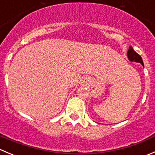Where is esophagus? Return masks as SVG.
Returning a JSON list of instances; mask_svg holds the SVG:
<instances>
[{"label":"esophagus","mask_w":155,"mask_h":155,"mask_svg":"<svg viewBox=\"0 0 155 155\" xmlns=\"http://www.w3.org/2000/svg\"><path fill=\"white\" fill-rule=\"evenodd\" d=\"M88 83H89V79H87V78H83L81 80V85H82V86H87Z\"/></svg>","instance_id":"esophagus-1"}]
</instances>
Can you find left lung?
Wrapping results in <instances>:
<instances>
[{"mask_svg": "<svg viewBox=\"0 0 155 155\" xmlns=\"http://www.w3.org/2000/svg\"><path fill=\"white\" fill-rule=\"evenodd\" d=\"M127 56H128V60H129V61L136 62V63H141V64L143 66V67H144V63H143V60H142V59H141V56H140V55H138L136 52L134 51V50H133L132 47H131V46H130L129 49H128V50Z\"/></svg>", "mask_w": 155, "mask_h": 155, "instance_id": "8db88e82", "label": "left lung"}]
</instances>
